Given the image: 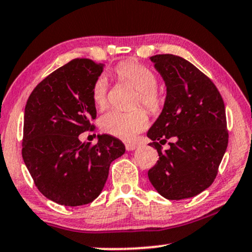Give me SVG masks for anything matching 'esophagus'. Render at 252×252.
Wrapping results in <instances>:
<instances>
[{
    "mask_svg": "<svg viewBox=\"0 0 252 252\" xmlns=\"http://www.w3.org/2000/svg\"><path fill=\"white\" fill-rule=\"evenodd\" d=\"M126 151H133L137 149V144L135 143H126Z\"/></svg>",
    "mask_w": 252,
    "mask_h": 252,
    "instance_id": "obj_1",
    "label": "esophagus"
}]
</instances>
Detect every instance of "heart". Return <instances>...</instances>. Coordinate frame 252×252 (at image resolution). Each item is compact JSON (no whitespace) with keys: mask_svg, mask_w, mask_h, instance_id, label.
<instances>
[{"mask_svg":"<svg viewBox=\"0 0 252 252\" xmlns=\"http://www.w3.org/2000/svg\"><path fill=\"white\" fill-rule=\"evenodd\" d=\"M116 74L119 75L121 81L126 82L138 92L136 104L141 103L152 113L160 109L164 103V97L163 94L156 88L157 78L151 69L141 63L123 62L117 66ZM107 92V76L100 75L94 82L93 92H92L95 106L98 108L106 106ZM100 126L103 131L109 135L124 141H131L149 126V117L142 109H136L130 113L110 109L101 116Z\"/></svg>","mask_w":252,"mask_h":252,"instance_id":"obj_1","label":"heart"}]
</instances>
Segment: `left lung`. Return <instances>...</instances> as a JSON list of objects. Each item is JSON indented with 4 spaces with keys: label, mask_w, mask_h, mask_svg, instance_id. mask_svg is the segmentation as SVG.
I'll use <instances>...</instances> for the list:
<instances>
[{
    "label": "left lung",
    "mask_w": 252,
    "mask_h": 252,
    "mask_svg": "<svg viewBox=\"0 0 252 252\" xmlns=\"http://www.w3.org/2000/svg\"><path fill=\"white\" fill-rule=\"evenodd\" d=\"M151 62L166 86V97L148 131L159 155L149 180L168 200L189 199L211 186L225 154L224 103L211 79L186 59L156 55ZM167 139L170 148L161 152Z\"/></svg>",
    "instance_id": "obj_1"
}]
</instances>
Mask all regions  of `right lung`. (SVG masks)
<instances>
[{"instance_id":"1","label":"right lung","mask_w":252,"mask_h":252,"mask_svg":"<svg viewBox=\"0 0 252 252\" xmlns=\"http://www.w3.org/2000/svg\"><path fill=\"white\" fill-rule=\"evenodd\" d=\"M104 65L74 59L46 76L28 98L22 156L39 192L63 206L87 205L100 195L111 161L126 152L116 137L81 143L96 117L92 97Z\"/></svg>"}]
</instances>
